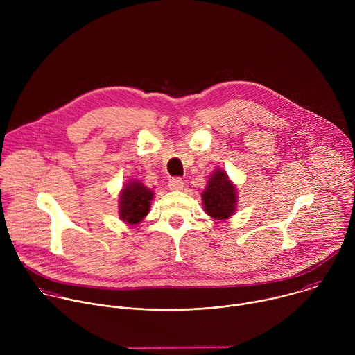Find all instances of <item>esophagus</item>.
I'll return each mask as SVG.
<instances>
[{"label":"esophagus","instance_id":"34e87169","mask_svg":"<svg viewBox=\"0 0 355 355\" xmlns=\"http://www.w3.org/2000/svg\"><path fill=\"white\" fill-rule=\"evenodd\" d=\"M168 187L171 191H180L184 188V181L180 178V177H175V178H171L168 181Z\"/></svg>","mask_w":355,"mask_h":355}]
</instances>
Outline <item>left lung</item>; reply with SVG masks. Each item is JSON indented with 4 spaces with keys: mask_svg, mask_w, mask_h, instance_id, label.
<instances>
[{
    "mask_svg": "<svg viewBox=\"0 0 355 355\" xmlns=\"http://www.w3.org/2000/svg\"><path fill=\"white\" fill-rule=\"evenodd\" d=\"M200 196L208 216L216 220H226L234 215L239 200L237 188L223 168L214 170Z\"/></svg>",
    "mask_w": 355,
    "mask_h": 355,
    "instance_id": "obj_1",
    "label": "left lung"
}]
</instances>
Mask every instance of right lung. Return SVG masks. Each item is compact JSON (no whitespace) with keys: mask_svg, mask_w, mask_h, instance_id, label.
<instances>
[{"mask_svg":"<svg viewBox=\"0 0 355 355\" xmlns=\"http://www.w3.org/2000/svg\"><path fill=\"white\" fill-rule=\"evenodd\" d=\"M155 192L139 180H129L119 192V219L126 225L140 223L148 214Z\"/></svg>","mask_w":355,"mask_h":355,"instance_id":"1","label":"right lung"}]
</instances>
